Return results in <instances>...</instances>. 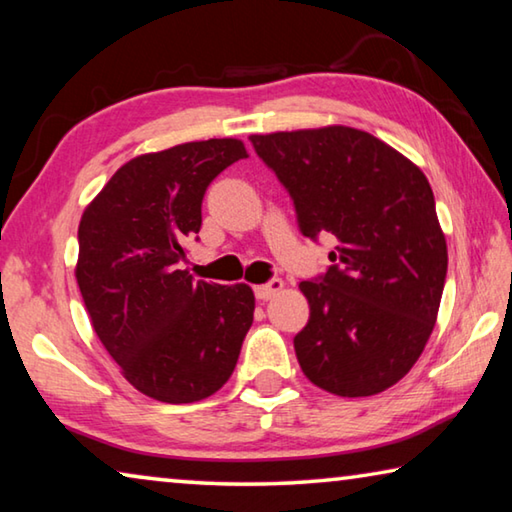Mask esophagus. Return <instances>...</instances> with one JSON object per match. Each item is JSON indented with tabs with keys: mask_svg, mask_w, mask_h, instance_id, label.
I'll return each mask as SVG.
<instances>
[{
	"mask_svg": "<svg viewBox=\"0 0 512 512\" xmlns=\"http://www.w3.org/2000/svg\"><path fill=\"white\" fill-rule=\"evenodd\" d=\"M282 287H285V282H282L280 278H271L269 282H266V285H257V287H255V296H257L259 300H269V298H273L275 294H280Z\"/></svg>",
	"mask_w": 512,
	"mask_h": 512,
	"instance_id": "esophagus-1",
	"label": "esophagus"
}]
</instances>
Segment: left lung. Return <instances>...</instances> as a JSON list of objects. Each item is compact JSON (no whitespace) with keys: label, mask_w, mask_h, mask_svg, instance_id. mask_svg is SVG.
I'll list each match as a JSON object with an SVG mask.
<instances>
[{"label":"left lung","mask_w":512,"mask_h":512,"mask_svg":"<svg viewBox=\"0 0 512 512\" xmlns=\"http://www.w3.org/2000/svg\"><path fill=\"white\" fill-rule=\"evenodd\" d=\"M250 143L294 200L300 232L337 246L300 282L310 321L294 337L300 369L337 396H371L412 369L431 337L446 241L426 175L353 127L255 134Z\"/></svg>","instance_id":"obj_1"}]
</instances>
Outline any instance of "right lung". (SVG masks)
Segmentation results:
<instances>
[{
    "mask_svg": "<svg viewBox=\"0 0 512 512\" xmlns=\"http://www.w3.org/2000/svg\"><path fill=\"white\" fill-rule=\"evenodd\" d=\"M246 157L237 139L143 154L118 168L81 216V298L104 348L150 399L202 401L237 367L253 289L196 282L180 264L200 232L207 186Z\"/></svg>",
    "mask_w": 512,
    "mask_h": 512,
    "instance_id": "obj_1",
    "label": "right lung"
}]
</instances>
